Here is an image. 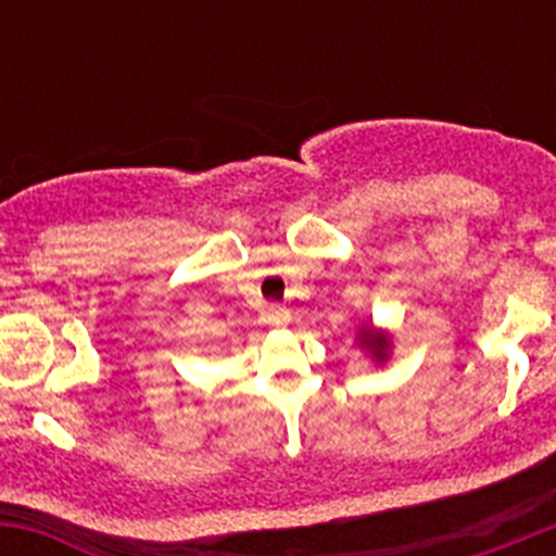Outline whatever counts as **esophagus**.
Here are the masks:
<instances>
[{
	"instance_id": "1",
	"label": "esophagus",
	"mask_w": 556,
	"mask_h": 556,
	"mask_svg": "<svg viewBox=\"0 0 556 556\" xmlns=\"http://www.w3.org/2000/svg\"><path fill=\"white\" fill-rule=\"evenodd\" d=\"M266 317H268V323H271V325H285L290 319V314H288V309H285V306H268Z\"/></svg>"
}]
</instances>
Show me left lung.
Segmentation results:
<instances>
[{
  "instance_id": "8db88e82",
  "label": "left lung",
  "mask_w": 556,
  "mask_h": 556,
  "mask_svg": "<svg viewBox=\"0 0 556 556\" xmlns=\"http://www.w3.org/2000/svg\"><path fill=\"white\" fill-rule=\"evenodd\" d=\"M357 339H361V344L368 346V350H371L374 355L379 357V361H384L387 346H390V341H387V336H374L371 328H363L361 333H357Z\"/></svg>"
}]
</instances>
